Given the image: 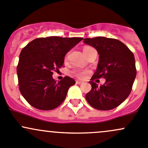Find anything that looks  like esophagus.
Listing matches in <instances>:
<instances>
[{
  "label": "esophagus",
  "mask_w": 148,
  "mask_h": 148,
  "mask_svg": "<svg viewBox=\"0 0 148 148\" xmlns=\"http://www.w3.org/2000/svg\"><path fill=\"white\" fill-rule=\"evenodd\" d=\"M76 83H77V84H82V82H81V81H79V80H76Z\"/></svg>",
  "instance_id": "34e87169"
}]
</instances>
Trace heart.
I'll return each instance as SVG.
<instances>
[{
	"mask_svg": "<svg viewBox=\"0 0 148 148\" xmlns=\"http://www.w3.org/2000/svg\"><path fill=\"white\" fill-rule=\"evenodd\" d=\"M88 48H91V47H85L83 49V50L88 49ZM89 72H90L89 70H87V69H77L73 71V74H74L77 78L82 79H84L86 74H88Z\"/></svg>",
	"mask_w": 148,
	"mask_h": 148,
	"instance_id": "obj_1",
	"label": "heart"
}]
</instances>
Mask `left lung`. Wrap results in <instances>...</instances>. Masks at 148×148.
<instances>
[{
    "label": "left lung",
    "instance_id": "8db88e82",
    "mask_svg": "<svg viewBox=\"0 0 148 148\" xmlns=\"http://www.w3.org/2000/svg\"><path fill=\"white\" fill-rule=\"evenodd\" d=\"M84 42L94 47L99 54L97 69L89 82L91 90L86 94L87 102L98 110L113 109L131 92L136 77L133 53L116 39L96 37L85 38ZM101 77L106 82L99 87L94 80Z\"/></svg>",
    "mask_w": 148,
    "mask_h": 148
}]
</instances>
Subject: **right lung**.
<instances>
[{
    "label": "right lung",
    "instance_id": "obj_1",
    "mask_svg": "<svg viewBox=\"0 0 148 148\" xmlns=\"http://www.w3.org/2000/svg\"><path fill=\"white\" fill-rule=\"evenodd\" d=\"M82 37H48L35 39L22 49L17 66L21 94L32 106L42 111L58 107L75 81L69 77L57 82L53 71L63 66L66 54Z\"/></svg>",
    "mask_w": 148,
    "mask_h": 148
}]
</instances>
